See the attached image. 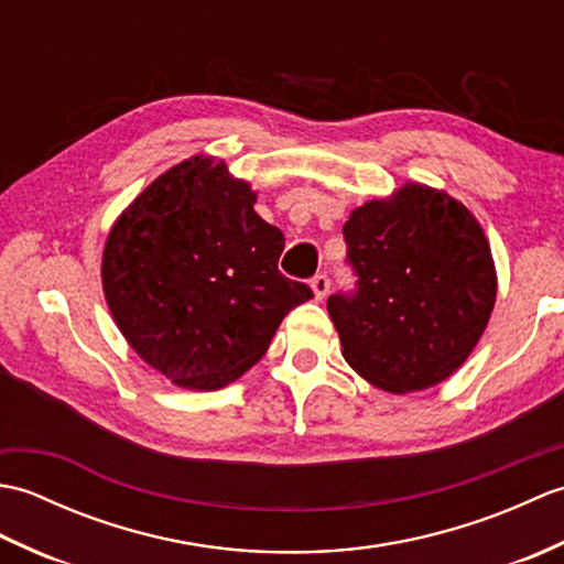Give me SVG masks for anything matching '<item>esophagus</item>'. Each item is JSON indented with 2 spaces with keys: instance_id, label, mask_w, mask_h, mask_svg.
<instances>
[{
  "instance_id": "obj_1",
  "label": "esophagus",
  "mask_w": 564,
  "mask_h": 564,
  "mask_svg": "<svg viewBox=\"0 0 564 564\" xmlns=\"http://www.w3.org/2000/svg\"><path fill=\"white\" fill-rule=\"evenodd\" d=\"M310 289H313L317 301H322V297H327V293H329V279L325 273H317L315 279L310 281Z\"/></svg>"
}]
</instances>
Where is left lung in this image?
I'll return each mask as SVG.
<instances>
[{
    "label": "left lung",
    "instance_id": "obj_1",
    "mask_svg": "<svg viewBox=\"0 0 564 564\" xmlns=\"http://www.w3.org/2000/svg\"><path fill=\"white\" fill-rule=\"evenodd\" d=\"M354 295L329 317L358 376L386 392L438 386L480 341L497 301L492 249L475 215L446 191L406 182L344 223Z\"/></svg>",
    "mask_w": 564,
    "mask_h": 564
}]
</instances>
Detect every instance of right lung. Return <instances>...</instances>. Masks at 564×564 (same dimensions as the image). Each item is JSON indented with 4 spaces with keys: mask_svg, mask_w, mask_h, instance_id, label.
Here are the masks:
<instances>
[{
    "mask_svg": "<svg viewBox=\"0 0 564 564\" xmlns=\"http://www.w3.org/2000/svg\"><path fill=\"white\" fill-rule=\"evenodd\" d=\"M223 160L160 174L118 215L101 257L111 317L142 361L186 390H220L267 354L281 319L313 297L285 279L279 227Z\"/></svg>",
    "mask_w": 564,
    "mask_h": 564,
    "instance_id": "add662e5",
    "label": "right lung"
}]
</instances>
